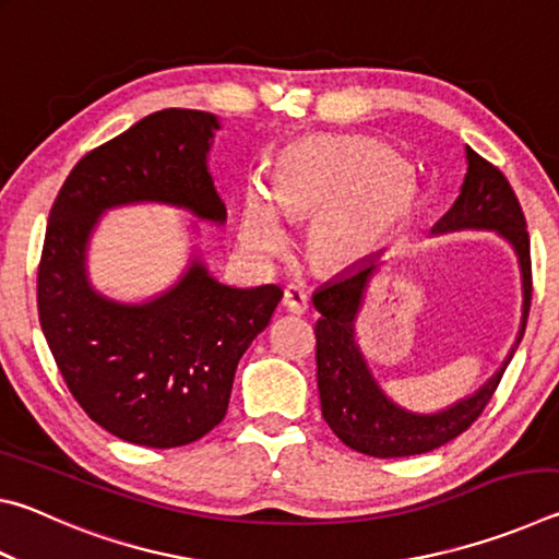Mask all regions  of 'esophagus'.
<instances>
[{"label": "esophagus", "mask_w": 559, "mask_h": 559, "mask_svg": "<svg viewBox=\"0 0 559 559\" xmlns=\"http://www.w3.org/2000/svg\"><path fill=\"white\" fill-rule=\"evenodd\" d=\"M283 308L288 310V313H296V316H302L308 310V296L306 290H300L298 286H288L286 290H283Z\"/></svg>", "instance_id": "34e87169"}]
</instances>
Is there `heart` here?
<instances>
[{"mask_svg":"<svg viewBox=\"0 0 559 559\" xmlns=\"http://www.w3.org/2000/svg\"><path fill=\"white\" fill-rule=\"evenodd\" d=\"M412 182L390 150L362 138H308L281 155L271 192L246 189L239 239L253 253H276L288 241L286 219L319 214L308 249L320 266L362 257L402 219Z\"/></svg>","mask_w":559,"mask_h":559,"instance_id":"heart-1","label":"heart"}]
</instances>
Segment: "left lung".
I'll use <instances>...</instances> for the list:
<instances>
[{"label": "left lung", "mask_w": 559, "mask_h": 559, "mask_svg": "<svg viewBox=\"0 0 559 559\" xmlns=\"http://www.w3.org/2000/svg\"><path fill=\"white\" fill-rule=\"evenodd\" d=\"M466 159L468 173L459 200L437 222L433 231L493 229L513 243L520 271H523L525 293L518 347L527 325L530 300H533V261H530L525 214L513 187L496 165L473 153L471 147H466ZM374 271L377 261H362L357 269L343 273L313 293V306L320 313L316 325L320 406H323L328 427L353 451L374 459L416 456V453L443 447L473 427V421L493 400L515 347L510 349L506 365L468 400H461L439 414H412L402 409L386 400L377 386L355 343V318Z\"/></svg>", "instance_id": "1"}]
</instances>
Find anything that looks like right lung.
Here are the masks:
<instances>
[{"mask_svg":"<svg viewBox=\"0 0 559 559\" xmlns=\"http://www.w3.org/2000/svg\"><path fill=\"white\" fill-rule=\"evenodd\" d=\"M216 128L212 112L187 108L135 122L75 163L46 226L36 306L56 367L93 421L138 447H185L224 419L236 365L283 296L273 283L224 286L200 261L143 306H120L88 286L86 243L110 206L165 202L226 219L206 173Z\"/></svg>","mask_w":559,"mask_h":559,"instance_id":"obj_1","label":"right lung"}]
</instances>
